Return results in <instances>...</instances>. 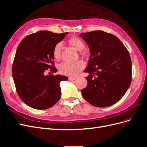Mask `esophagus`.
I'll return each mask as SVG.
<instances>
[{"label": "esophagus", "mask_w": 147, "mask_h": 147, "mask_svg": "<svg viewBox=\"0 0 147 147\" xmlns=\"http://www.w3.org/2000/svg\"><path fill=\"white\" fill-rule=\"evenodd\" d=\"M75 79H76V78H75V77H69V80H70V81L75 80Z\"/></svg>", "instance_id": "34e87169"}]
</instances>
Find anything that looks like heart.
<instances>
[{"mask_svg": "<svg viewBox=\"0 0 147 147\" xmlns=\"http://www.w3.org/2000/svg\"><path fill=\"white\" fill-rule=\"evenodd\" d=\"M69 45L72 47L77 51L80 52L82 56L85 55V52L82 51L85 47V44L84 42L78 37H74L70 38L68 40ZM63 48V45L61 42L56 44L54 48H53V56L55 58L59 60L61 58V51ZM84 65L82 61H78L74 63H63L59 65V72L63 75L67 76L74 77L80 72L84 69Z\"/></svg>", "mask_w": 147, "mask_h": 147, "instance_id": "obj_1", "label": "heart"}]
</instances>
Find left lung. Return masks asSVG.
Masks as SVG:
<instances>
[{"instance_id":"8db88e82","label":"left lung","mask_w":147,"mask_h":147,"mask_svg":"<svg viewBox=\"0 0 147 147\" xmlns=\"http://www.w3.org/2000/svg\"><path fill=\"white\" fill-rule=\"evenodd\" d=\"M90 48V56L84 72L87 86L83 98L92 105L106 107L117 103L129 88L132 63L126 47L114 35L102 30L82 33Z\"/></svg>"}]
</instances>
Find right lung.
Listing matches in <instances>:
<instances>
[{
    "mask_svg": "<svg viewBox=\"0 0 147 147\" xmlns=\"http://www.w3.org/2000/svg\"><path fill=\"white\" fill-rule=\"evenodd\" d=\"M68 32L56 34L40 30L22 40L17 48L12 65V77L20 99L30 107L45 110L59 100V83L67 80L64 75H46L56 72L53 67V48Z\"/></svg>",
    "mask_w": 147,
    "mask_h": 147,
    "instance_id": "add662e5",
    "label": "right lung"
}]
</instances>
